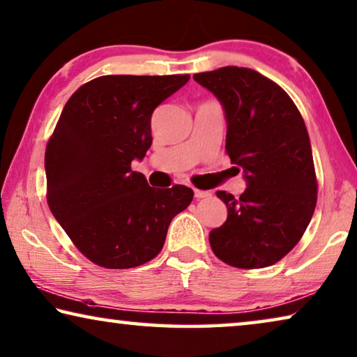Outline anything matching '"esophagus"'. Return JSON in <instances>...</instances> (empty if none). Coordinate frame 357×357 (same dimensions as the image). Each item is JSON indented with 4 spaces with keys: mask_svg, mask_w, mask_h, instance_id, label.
Instances as JSON below:
<instances>
[{
    "mask_svg": "<svg viewBox=\"0 0 357 357\" xmlns=\"http://www.w3.org/2000/svg\"><path fill=\"white\" fill-rule=\"evenodd\" d=\"M194 195H195L197 200H202V199H208V197H211V192H209V190H199V189H195V190H194Z\"/></svg>",
    "mask_w": 357,
    "mask_h": 357,
    "instance_id": "obj_1",
    "label": "esophagus"
}]
</instances>
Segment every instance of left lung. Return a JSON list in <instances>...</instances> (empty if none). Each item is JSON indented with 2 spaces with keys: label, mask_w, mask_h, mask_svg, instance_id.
I'll return each instance as SVG.
<instances>
[{
  "label": "left lung",
  "mask_w": 357,
  "mask_h": 357,
  "mask_svg": "<svg viewBox=\"0 0 357 357\" xmlns=\"http://www.w3.org/2000/svg\"><path fill=\"white\" fill-rule=\"evenodd\" d=\"M194 79L222 105L225 151L246 181L240 197L216 192L227 220L209 231V245L231 267H268L297 245L314 213L318 184L307 127L289 95L250 68L224 66Z\"/></svg>",
  "instance_id": "left-lung-1"
}]
</instances>
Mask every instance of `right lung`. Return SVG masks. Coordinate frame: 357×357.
<instances>
[{
  "instance_id": "add662e5",
  "label": "right lung",
  "mask_w": 357,
  "mask_h": 357,
  "mask_svg": "<svg viewBox=\"0 0 357 357\" xmlns=\"http://www.w3.org/2000/svg\"><path fill=\"white\" fill-rule=\"evenodd\" d=\"M189 75L101 76L65 105L46 149L47 203L89 260L132 268L162 251L168 225L190 205L185 185L151 188L132 169L151 148V117Z\"/></svg>"
}]
</instances>
